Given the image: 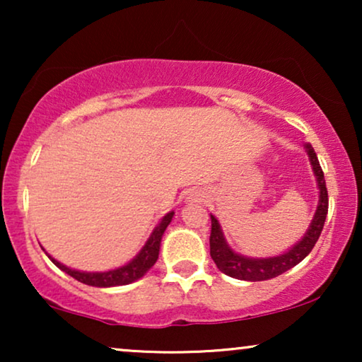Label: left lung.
<instances>
[{
    "label": "left lung",
    "instance_id": "1",
    "mask_svg": "<svg viewBox=\"0 0 362 362\" xmlns=\"http://www.w3.org/2000/svg\"><path fill=\"white\" fill-rule=\"evenodd\" d=\"M305 148L306 153H308L311 168H313V173L316 176V182H318L320 199L313 221H311L308 230L305 232L303 239L296 242V244L291 247L288 252H285V254H280L276 257H267V259H252V257L237 254V252H234L229 245H227L219 221H217L214 216H211V257L222 274L229 275L232 279L247 281H262L275 279V276L281 275L284 272L293 269L296 264H300V262L310 254L316 242H318L326 221V214H328V189H326L325 175L323 170H321L318 156H316L315 150L311 148V145H308V143H306Z\"/></svg>",
    "mask_w": 362,
    "mask_h": 362
}]
</instances>
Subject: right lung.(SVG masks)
Masks as SVG:
<instances>
[{"label": "right lung", "mask_w": 362, "mask_h": 362, "mask_svg": "<svg viewBox=\"0 0 362 362\" xmlns=\"http://www.w3.org/2000/svg\"><path fill=\"white\" fill-rule=\"evenodd\" d=\"M175 216V212H168V214L160 221V224L155 227V230L151 232L150 239L146 240V244L143 245V249L138 252L135 259L128 262L127 265L118 267V269L108 270V272H81L69 269V267L62 265L61 262L52 259L51 255H47L52 260V264L59 267L62 272H66L67 275H71L72 279L81 281V284L98 286V288H107V286H118V285H128L132 281H136L156 264L158 255H160V245H161V237L165 234L166 227L170 226V222Z\"/></svg>", "instance_id": "obj_1"}]
</instances>
